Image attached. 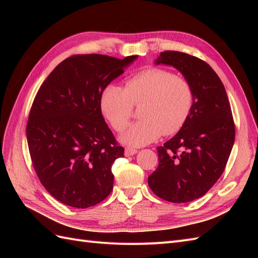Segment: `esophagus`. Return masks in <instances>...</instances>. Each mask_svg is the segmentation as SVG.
Instances as JSON below:
<instances>
[{
  "label": "esophagus",
  "mask_w": 258,
  "mask_h": 258,
  "mask_svg": "<svg viewBox=\"0 0 258 258\" xmlns=\"http://www.w3.org/2000/svg\"><path fill=\"white\" fill-rule=\"evenodd\" d=\"M137 153H138V151L136 150V148H132V147L124 148V156H127V157H129V156H132V155H136Z\"/></svg>",
  "instance_id": "34e87169"
}]
</instances>
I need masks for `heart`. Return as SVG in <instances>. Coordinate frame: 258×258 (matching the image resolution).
I'll return each mask as SVG.
<instances>
[{"label":"heart","instance_id":"heart-1","mask_svg":"<svg viewBox=\"0 0 258 258\" xmlns=\"http://www.w3.org/2000/svg\"><path fill=\"white\" fill-rule=\"evenodd\" d=\"M194 93L188 81L167 70L147 68L130 76L123 87L108 84L101 92L99 104L113 129L127 126L134 105L141 103L139 116L120 135L126 145L139 147L156 141L162 134L173 135L183 127L192 106Z\"/></svg>","mask_w":258,"mask_h":258}]
</instances>
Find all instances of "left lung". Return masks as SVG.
I'll use <instances>...</instances> for the list:
<instances>
[{
  "instance_id": "1",
  "label": "left lung",
  "mask_w": 258,
  "mask_h": 258,
  "mask_svg": "<svg viewBox=\"0 0 258 258\" xmlns=\"http://www.w3.org/2000/svg\"><path fill=\"white\" fill-rule=\"evenodd\" d=\"M155 64L181 72L191 86L194 99L183 127L157 147L159 165L148 176V185L163 200L189 202L206 195L224 172L235 142L230 104L220 77L204 60L167 50Z\"/></svg>"
}]
</instances>
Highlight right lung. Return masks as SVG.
<instances>
[{"instance_id":"1","label":"right lung","mask_w":258,"mask_h":258,"mask_svg":"<svg viewBox=\"0 0 258 258\" xmlns=\"http://www.w3.org/2000/svg\"><path fill=\"white\" fill-rule=\"evenodd\" d=\"M138 56L76 54L59 63L38 89L27 124L35 172L52 197L85 209L113 189L112 165L122 157L99 100Z\"/></svg>"}]
</instances>
